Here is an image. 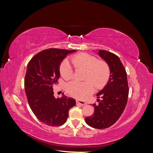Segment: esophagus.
<instances>
[{
    "label": "esophagus",
    "instance_id": "34e87169",
    "mask_svg": "<svg viewBox=\"0 0 153 153\" xmlns=\"http://www.w3.org/2000/svg\"><path fill=\"white\" fill-rule=\"evenodd\" d=\"M76 104H80L81 105H85L87 103L85 102V101H80V100H76Z\"/></svg>",
    "mask_w": 153,
    "mask_h": 153
}]
</instances>
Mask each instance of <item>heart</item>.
Listing matches in <instances>:
<instances>
[{
    "label": "heart",
    "instance_id": "1",
    "mask_svg": "<svg viewBox=\"0 0 153 153\" xmlns=\"http://www.w3.org/2000/svg\"><path fill=\"white\" fill-rule=\"evenodd\" d=\"M71 61L76 69H85L84 80L86 81L69 82L66 91L71 96L78 99H85L94 92V85L97 89H101L107 83L110 71L108 65L105 61H98L93 55L86 53L73 55ZM60 73L65 80L73 77V69L67 59L61 62Z\"/></svg>",
    "mask_w": 153,
    "mask_h": 153
}]
</instances>
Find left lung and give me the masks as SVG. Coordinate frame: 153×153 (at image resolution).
<instances>
[{
	"instance_id": "8db88e82",
	"label": "left lung",
	"mask_w": 153,
	"mask_h": 153,
	"mask_svg": "<svg viewBox=\"0 0 153 153\" xmlns=\"http://www.w3.org/2000/svg\"><path fill=\"white\" fill-rule=\"evenodd\" d=\"M99 56L107 63L110 77L105 87L96 96L102 100L98 105L94 103V114L85 119L89 126L97 128H108L121 117L126 105L129 93L127 74L119 57L103 50L96 51Z\"/></svg>"
}]
</instances>
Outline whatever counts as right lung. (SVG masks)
<instances>
[{
    "instance_id": "right-lung-1",
    "label": "right lung",
    "mask_w": 153,
    "mask_h": 153,
    "mask_svg": "<svg viewBox=\"0 0 153 153\" xmlns=\"http://www.w3.org/2000/svg\"><path fill=\"white\" fill-rule=\"evenodd\" d=\"M75 52L49 48L37 53L27 64L24 85L29 105L37 118L48 126L64 124L69 109L76 105L75 100L63 94L61 98H55L52 87L61 76V62Z\"/></svg>"
}]
</instances>
